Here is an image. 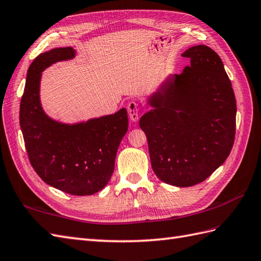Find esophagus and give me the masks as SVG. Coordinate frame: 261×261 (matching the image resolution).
I'll list each match as a JSON object with an SVG mask.
<instances>
[{
	"label": "esophagus",
	"mask_w": 261,
	"mask_h": 261,
	"mask_svg": "<svg viewBox=\"0 0 261 261\" xmlns=\"http://www.w3.org/2000/svg\"><path fill=\"white\" fill-rule=\"evenodd\" d=\"M128 113L131 121L137 122L139 120V107L136 101H131L128 105Z\"/></svg>",
	"instance_id": "esophagus-1"
}]
</instances>
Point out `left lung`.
<instances>
[{
    "instance_id": "obj_1",
    "label": "left lung",
    "mask_w": 261,
    "mask_h": 261,
    "mask_svg": "<svg viewBox=\"0 0 261 261\" xmlns=\"http://www.w3.org/2000/svg\"><path fill=\"white\" fill-rule=\"evenodd\" d=\"M181 75H169L148 98L139 125L152 169L162 182L189 188L205 181L228 158L236 130V99L222 59L211 47L185 50Z\"/></svg>"
}]
</instances>
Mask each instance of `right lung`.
I'll use <instances>...</instances> for the list:
<instances>
[{
  "label": "right lung",
  "mask_w": 261,
  "mask_h": 261,
  "mask_svg": "<svg viewBox=\"0 0 261 261\" xmlns=\"http://www.w3.org/2000/svg\"><path fill=\"white\" fill-rule=\"evenodd\" d=\"M75 56L72 47H62L39 54L33 61L19 107V125L38 176L67 194L84 196L95 194L108 184L129 123L125 108L71 124L46 115L39 97L42 72Z\"/></svg>",
  "instance_id": "1"
}]
</instances>
